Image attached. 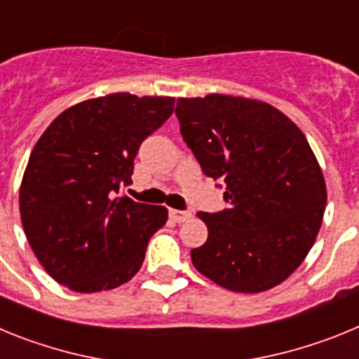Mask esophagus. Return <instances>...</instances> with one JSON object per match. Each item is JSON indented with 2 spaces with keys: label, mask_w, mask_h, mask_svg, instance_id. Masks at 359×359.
<instances>
[{
  "label": "esophagus",
  "mask_w": 359,
  "mask_h": 359,
  "mask_svg": "<svg viewBox=\"0 0 359 359\" xmlns=\"http://www.w3.org/2000/svg\"><path fill=\"white\" fill-rule=\"evenodd\" d=\"M169 215L172 221H176V223H183V221L192 217V214H190L189 210H176V208H170Z\"/></svg>",
  "instance_id": "1"
}]
</instances>
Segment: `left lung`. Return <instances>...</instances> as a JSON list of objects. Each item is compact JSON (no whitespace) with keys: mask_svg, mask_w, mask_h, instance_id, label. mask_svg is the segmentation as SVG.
<instances>
[{"mask_svg":"<svg viewBox=\"0 0 359 359\" xmlns=\"http://www.w3.org/2000/svg\"><path fill=\"white\" fill-rule=\"evenodd\" d=\"M180 133L203 174L224 183L219 212H198L207 243L190 252L199 273L237 293L286 280L315 244L325 182L300 129L269 104L230 95L180 98Z\"/></svg>","mask_w":359,"mask_h":359,"instance_id":"1","label":"left lung"}]
</instances>
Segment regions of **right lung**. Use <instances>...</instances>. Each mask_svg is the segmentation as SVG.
Here are the masks:
<instances>
[{
	"mask_svg": "<svg viewBox=\"0 0 359 359\" xmlns=\"http://www.w3.org/2000/svg\"><path fill=\"white\" fill-rule=\"evenodd\" d=\"M174 98L115 93L69 107L43 133L19 190L25 233L43 268L79 293L138 273L167 208L120 196L142 142L172 115Z\"/></svg>",
	"mask_w": 359,
	"mask_h": 359,
	"instance_id": "right-lung-1",
	"label": "right lung"
}]
</instances>
